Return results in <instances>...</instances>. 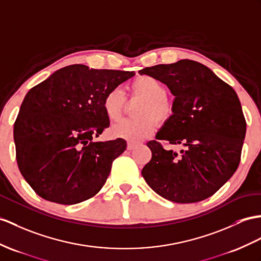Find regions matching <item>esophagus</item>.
<instances>
[{"mask_svg":"<svg viewBox=\"0 0 261 261\" xmlns=\"http://www.w3.org/2000/svg\"><path fill=\"white\" fill-rule=\"evenodd\" d=\"M137 145H138V144L135 143V142H128V143H127V149H128V150L134 149Z\"/></svg>","mask_w":261,"mask_h":261,"instance_id":"esophagus-1","label":"esophagus"}]
</instances>
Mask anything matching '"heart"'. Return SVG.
<instances>
[{
  "mask_svg": "<svg viewBox=\"0 0 261 261\" xmlns=\"http://www.w3.org/2000/svg\"><path fill=\"white\" fill-rule=\"evenodd\" d=\"M128 90L133 96L142 98L134 111L137 118L118 120L112 125L111 134L132 142L141 141L154 133L156 127L154 119L158 123H164L170 118L174 105L166 95V86L152 76H137L129 83ZM124 105L125 96L119 88H112L104 96L103 110L111 120L120 117Z\"/></svg>",
  "mask_w": 261,
  "mask_h": 261,
  "instance_id": "heart-1",
  "label": "heart"
}]
</instances>
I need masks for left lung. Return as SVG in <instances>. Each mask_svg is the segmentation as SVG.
Wrapping results in <instances>:
<instances>
[{
	"instance_id": "obj_1",
	"label": "left lung",
	"mask_w": 261,
	"mask_h": 261,
	"mask_svg": "<svg viewBox=\"0 0 261 261\" xmlns=\"http://www.w3.org/2000/svg\"><path fill=\"white\" fill-rule=\"evenodd\" d=\"M166 85L174 112L156 139L181 145L180 154L157 141L142 175L163 198L192 204L214 195L237 170L246 120L233 88L211 68L192 60L145 67L138 72Z\"/></svg>"
}]
</instances>
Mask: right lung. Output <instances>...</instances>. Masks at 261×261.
I'll use <instances>...</instances> for the list:
<instances>
[{"label": "right lung", "mask_w": 261, "mask_h": 261, "mask_svg": "<svg viewBox=\"0 0 261 261\" xmlns=\"http://www.w3.org/2000/svg\"><path fill=\"white\" fill-rule=\"evenodd\" d=\"M134 75L74 64L29 91L14 123V143L18 169L40 197L74 205L104 186L126 142H93L110 126L103 99Z\"/></svg>", "instance_id": "right-lung-1"}]
</instances>
